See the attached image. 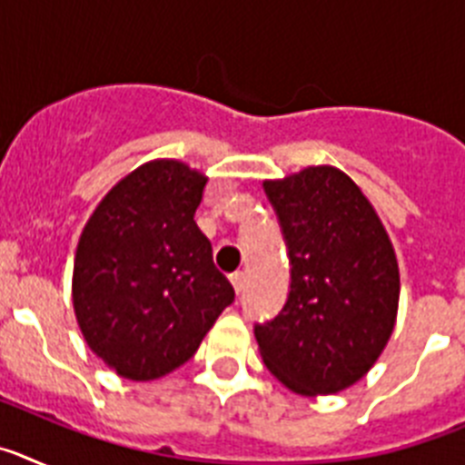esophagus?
<instances>
[{
  "mask_svg": "<svg viewBox=\"0 0 465 465\" xmlns=\"http://www.w3.org/2000/svg\"><path fill=\"white\" fill-rule=\"evenodd\" d=\"M230 282H232V286H235L237 293H242V291H244V272H232L230 274Z\"/></svg>",
  "mask_w": 465,
  "mask_h": 465,
  "instance_id": "1",
  "label": "esophagus"
}]
</instances>
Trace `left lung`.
Instances as JSON below:
<instances>
[{
	"mask_svg": "<svg viewBox=\"0 0 465 465\" xmlns=\"http://www.w3.org/2000/svg\"><path fill=\"white\" fill-rule=\"evenodd\" d=\"M291 265L282 312L253 326L268 371L302 396L338 393L371 371L396 323V253L344 172L307 167L265 182Z\"/></svg>",
	"mask_w": 465,
	"mask_h": 465,
	"instance_id": "8db88e82",
	"label": "left lung"
}]
</instances>
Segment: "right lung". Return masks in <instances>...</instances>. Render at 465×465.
Instances as JSON below:
<instances>
[{
    "instance_id": "1",
    "label": "right lung",
    "mask_w": 465,
    "mask_h": 465,
    "mask_svg": "<svg viewBox=\"0 0 465 465\" xmlns=\"http://www.w3.org/2000/svg\"><path fill=\"white\" fill-rule=\"evenodd\" d=\"M207 186L176 160L137 167L90 216L74 261V312L85 342L125 380L186 363L235 289L195 223Z\"/></svg>"
}]
</instances>
